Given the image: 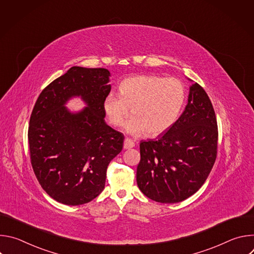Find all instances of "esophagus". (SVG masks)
I'll return each instance as SVG.
<instances>
[{
    "label": "esophagus",
    "instance_id": "obj_1",
    "mask_svg": "<svg viewBox=\"0 0 254 254\" xmlns=\"http://www.w3.org/2000/svg\"><path fill=\"white\" fill-rule=\"evenodd\" d=\"M134 147V142L130 138H125L124 141V149L125 150H129Z\"/></svg>",
    "mask_w": 254,
    "mask_h": 254
}]
</instances>
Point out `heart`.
<instances>
[{
    "mask_svg": "<svg viewBox=\"0 0 254 254\" xmlns=\"http://www.w3.org/2000/svg\"><path fill=\"white\" fill-rule=\"evenodd\" d=\"M186 101V87L178 78L138 75L120 84V94L111 92L103 100V111L111 125L118 127L128 116L124 129L132 136L147 132L158 135L178 120Z\"/></svg>",
    "mask_w": 254,
    "mask_h": 254,
    "instance_id": "heart-1",
    "label": "heart"
}]
</instances>
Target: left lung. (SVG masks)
<instances>
[{"mask_svg":"<svg viewBox=\"0 0 254 254\" xmlns=\"http://www.w3.org/2000/svg\"><path fill=\"white\" fill-rule=\"evenodd\" d=\"M218 127L213 105L198 83L177 122L157 139L141 140L136 183L148 198L178 203L205 183L217 156Z\"/></svg>","mask_w":254,"mask_h":254,"instance_id":"left-lung-1","label":"left lung"}]
</instances>
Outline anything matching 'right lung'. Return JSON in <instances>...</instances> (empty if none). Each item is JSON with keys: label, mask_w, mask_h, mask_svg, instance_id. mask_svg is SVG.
I'll return each instance as SVG.
<instances>
[{"label": "right lung", "mask_w": 254, "mask_h": 254, "mask_svg": "<svg viewBox=\"0 0 254 254\" xmlns=\"http://www.w3.org/2000/svg\"><path fill=\"white\" fill-rule=\"evenodd\" d=\"M110 76L104 68L73 66L46 86L34 105L28 128L32 168L43 190L59 203L76 206L96 198L108 164L123 150L124 134L104 121ZM76 96L87 106L71 113L64 104Z\"/></svg>", "instance_id": "right-lung-1"}]
</instances>
